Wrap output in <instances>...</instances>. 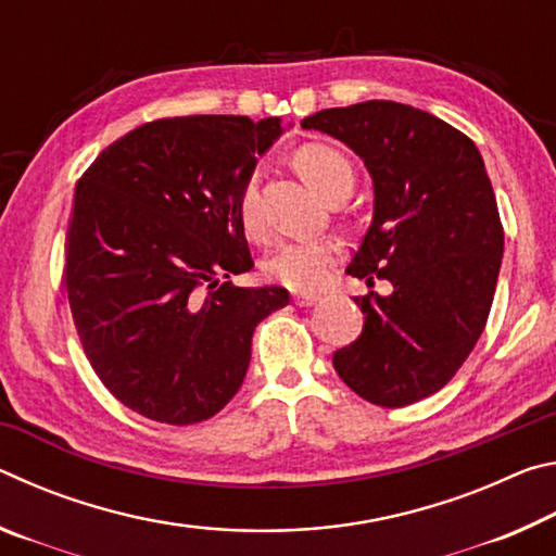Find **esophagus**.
Wrapping results in <instances>:
<instances>
[{
  "mask_svg": "<svg viewBox=\"0 0 556 556\" xmlns=\"http://www.w3.org/2000/svg\"><path fill=\"white\" fill-rule=\"evenodd\" d=\"M316 301H318V294H308V291H294L296 306H314Z\"/></svg>",
  "mask_w": 556,
  "mask_h": 556,
  "instance_id": "1",
  "label": "esophagus"
}]
</instances>
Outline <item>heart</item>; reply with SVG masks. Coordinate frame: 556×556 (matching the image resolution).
<instances>
[{"instance_id": "heart-1", "label": "heart", "mask_w": 556, "mask_h": 556, "mask_svg": "<svg viewBox=\"0 0 556 556\" xmlns=\"http://www.w3.org/2000/svg\"><path fill=\"white\" fill-rule=\"evenodd\" d=\"M299 172L314 188L328 195L336 188H353V166L348 159L333 147L326 144H304L296 152ZM238 211L244 230L260 235L265 230V218H262L260 203V181L257 174L248 176L242 184ZM341 257V244L328 238H294L281 242L271 252L267 262V271L279 285L296 291H314L324 285Z\"/></svg>"}]
</instances>
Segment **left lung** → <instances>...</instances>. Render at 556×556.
I'll list each match as a JSON object with an SVG mask.
<instances>
[{"instance_id":"1","label":"left lung","mask_w":556,"mask_h":556,"mask_svg":"<svg viewBox=\"0 0 556 556\" xmlns=\"http://www.w3.org/2000/svg\"><path fill=\"white\" fill-rule=\"evenodd\" d=\"M341 139L372 176V223L348 275L388 279L355 296L363 333L333 368L363 400L407 407L454 378L481 338L503 262V225L476 144L425 110L392 100L301 122Z\"/></svg>"}]
</instances>
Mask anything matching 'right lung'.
Segmentation results:
<instances>
[{"instance_id":"add662e5","label":"right lung","mask_w":556,"mask_h":556,"mask_svg":"<svg viewBox=\"0 0 556 556\" xmlns=\"http://www.w3.org/2000/svg\"><path fill=\"white\" fill-rule=\"evenodd\" d=\"M279 117L156 119L112 142L75 186L65 291L102 384L162 425L211 419L240 390L281 287H235L252 262L238 199Z\"/></svg>"}]
</instances>
